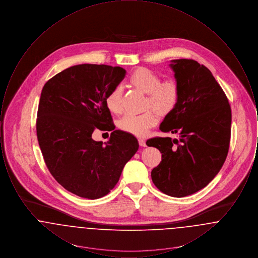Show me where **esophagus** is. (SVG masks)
Returning <instances> with one entry per match:
<instances>
[{
  "instance_id": "34e87169",
  "label": "esophagus",
  "mask_w": 258,
  "mask_h": 258,
  "mask_svg": "<svg viewBox=\"0 0 258 258\" xmlns=\"http://www.w3.org/2000/svg\"><path fill=\"white\" fill-rule=\"evenodd\" d=\"M138 143H139V145H140L141 147H146V142H145L144 139L139 138V139H138Z\"/></svg>"
}]
</instances>
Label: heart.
I'll return each mask as SVG.
<instances>
[{"label":"heart","instance_id":"1","mask_svg":"<svg viewBox=\"0 0 258 258\" xmlns=\"http://www.w3.org/2000/svg\"><path fill=\"white\" fill-rule=\"evenodd\" d=\"M130 85L147 95L145 109H152L141 115H126L120 122L123 132L136 136H145L149 130L155 126L160 116L165 117L176 108L180 90L176 81L168 79L161 81L158 74L145 68H138L128 79ZM106 107L113 114H121L123 111V89L114 87L105 99Z\"/></svg>","mask_w":258,"mask_h":258}]
</instances>
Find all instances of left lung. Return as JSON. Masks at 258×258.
I'll return each mask as SVG.
<instances>
[{"label": "left lung", "mask_w": 258, "mask_h": 258, "mask_svg": "<svg viewBox=\"0 0 258 258\" xmlns=\"http://www.w3.org/2000/svg\"><path fill=\"white\" fill-rule=\"evenodd\" d=\"M169 67L180 97L160 130L180 138L155 137L146 144L162 154L151 172L153 183L167 196L184 197L205 187L221 170L229 148L231 109L206 67L187 59L171 60Z\"/></svg>", "instance_id": "obj_1"}]
</instances>
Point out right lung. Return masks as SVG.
<instances>
[{
    "label": "right lung",
    "instance_id": "1",
    "mask_svg": "<svg viewBox=\"0 0 258 258\" xmlns=\"http://www.w3.org/2000/svg\"><path fill=\"white\" fill-rule=\"evenodd\" d=\"M124 76L120 67L82 63L56 74L42 88L38 144L55 180L78 197L106 196L139 147L135 135L114 130L105 103ZM96 127L113 131L107 143L92 139Z\"/></svg>",
    "mask_w": 258,
    "mask_h": 258
}]
</instances>
